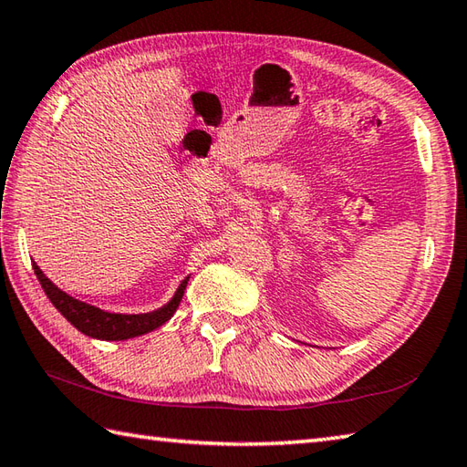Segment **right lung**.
<instances>
[{
  "mask_svg": "<svg viewBox=\"0 0 467 467\" xmlns=\"http://www.w3.org/2000/svg\"><path fill=\"white\" fill-rule=\"evenodd\" d=\"M36 277H38L40 285L44 289L46 297L50 299V304L58 309V312L68 319V322L77 327L78 332L85 336L97 337V340L107 342H119V340H130L135 336H143L148 332H153L155 327H160L168 322V319L176 314V309L184 296V289L188 285V279L180 283L176 294L168 301L166 306H161L153 312L148 314H113L105 312L97 306H90L87 301H80L77 297L68 296L67 291L54 285V283L44 275V271L38 265L32 263Z\"/></svg>",
  "mask_w": 467,
  "mask_h": 467,
  "instance_id": "add662e5",
  "label": "right lung"
}]
</instances>
